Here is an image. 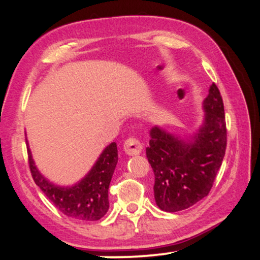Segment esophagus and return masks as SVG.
<instances>
[{
	"label": "esophagus",
	"instance_id": "esophagus-1",
	"mask_svg": "<svg viewBox=\"0 0 260 260\" xmlns=\"http://www.w3.org/2000/svg\"><path fill=\"white\" fill-rule=\"evenodd\" d=\"M142 143L136 137H129L124 142V151L127 155H138L142 151Z\"/></svg>",
	"mask_w": 260,
	"mask_h": 260
}]
</instances>
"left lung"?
I'll list each match as a JSON object with an SVG mask.
<instances>
[{
    "mask_svg": "<svg viewBox=\"0 0 260 260\" xmlns=\"http://www.w3.org/2000/svg\"><path fill=\"white\" fill-rule=\"evenodd\" d=\"M204 110V124L187 142L157 126L150 130L145 151L155 175V201L162 211H182L207 197L221 167L227 130L223 102L214 83Z\"/></svg>",
    "mask_w": 260,
    "mask_h": 260,
    "instance_id": "left-lung-1",
    "label": "left lung"
}]
</instances>
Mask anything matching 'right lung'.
Masks as SVG:
<instances>
[{
  "mask_svg": "<svg viewBox=\"0 0 260 260\" xmlns=\"http://www.w3.org/2000/svg\"><path fill=\"white\" fill-rule=\"evenodd\" d=\"M117 161L118 150L113 142L105 148L93 168L79 183L73 187H59L39 173L28 149V165L37 186L62 214L80 221H95L106 214L109 209V186Z\"/></svg>",
  "mask_w": 260,
  "mask_h": 260,
  "instance_id": "right-lung-1",
  "label": "right lung"
}]
</instances>
